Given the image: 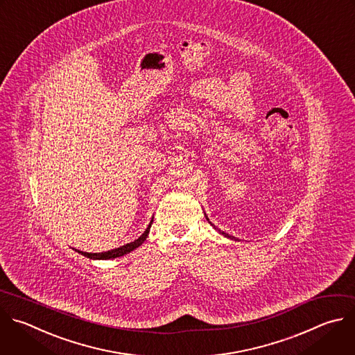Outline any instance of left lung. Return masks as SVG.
I'll use <instances>...</instances> for the list:
<instances>
[{
  "label": "left lung",
  "mask_w": 355,
  "mask_h": 355,
  "mask_svg": "<svg viewBox=\"0 0 355 355\" xmlns=\"http://www.w3.org/2000/svg\"><path fill=\"white\" fill-rule=\"evenodd\" d=\"M206 220L209 221L207 216H206ZM209 223H210V221H209ZM210 224H211V223H210ZM211 225H213V224H211ZM213 227H214V225H213ZM214 228H216V227H214ZM216 230H217V231H218V232H220L221 235H224V237H225V239H230V240H234V241H239V239H235V237H232V235H230V234H227V232H224V231H221V230H218V228H216Z\"/></svg>",
  "instance_id": "1"
}]
</instances>
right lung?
I'll return each instance as SVG.
<instances>
[{
	"label": "right lung",
	"instance_id": "right-lung-1",
	"mask_svg": "<svg viewBox=\"0 0 355 355\" xmlns=\"http://www.w3.org/2000/svg\"><path fill=\"white\" fill-rule=\"evenodd\" d=\"M152 223H153V218L150 220V223H149V225H148V228L145 230V232L141 235L139 239H137L135 241H132V243H130V244H125V245H123V247H120V248H115V250H111V251H105V252H96V254H92V252H83V251H78V250H75V251H78L79 254H82L83 257H86V258H89V259H101V261H105V259H114V258H120V257H124V255H127V254H130L131 251H134V250H137L138 247H141L144 243H145V240L148 239V235H149V231H150V227H152Z\"/></svg>",
	"mask_w": 355,
	"mask_h": 355
}]
</instances>
